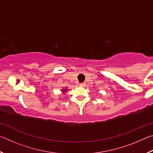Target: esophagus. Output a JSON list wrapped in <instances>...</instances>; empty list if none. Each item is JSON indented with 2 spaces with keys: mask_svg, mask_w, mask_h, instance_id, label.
<instances>
[{
  "mask_svg": "<svg viewBox=\"0 0 153 153\" xmlns=\"http://www.w3.org/2000/svg\"><path fill=\"white\" fill-rule=\"evenodd\" d=\"M85 85H86V84H85L84 82L80 83V84H79V86H85Z\"/></svg>",
  "mask_w": 153,
  "mask_h": 153,
  "instance_id": "obj_1",
  "label": "esophagus"
}]
</instances>
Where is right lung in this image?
I'll list each match as a JSON object with an SVG mask.
<instances>
[{"mask_svg":"<svg viewBox=\"0 0 153 153\" xmlns=\"http://www.w3.org/2000/svg\"><path fill=\"white\" fill-rule=\"evenodd\" d=\"M65 90H63V91H65Z\"/></svg>","mask_w":153,"mask_h":153,"instance_id":"right-lung-1","label":"right lung"}]
</instances>
